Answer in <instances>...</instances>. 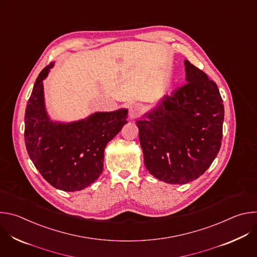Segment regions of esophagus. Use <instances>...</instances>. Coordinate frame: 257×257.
I'll return each instance as SVG.
<instances>
[{"instance_id": "34e87169", "label": "esophagus", "mask_w": 257, "mask_h": 257, "mask_svg": "<svg viewBox=\"0 0 257 257\" xmlns=\"http://www.w3.org/2000/svg\"><path fill=\"white\" fill-rule=\"evenodd\" d=\"M142 113V106L139 103H133L129 107V116L131 119L138 118Z\"/></svg>"}]
</instances>
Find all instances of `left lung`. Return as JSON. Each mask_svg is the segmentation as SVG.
Listing matches in <instances>:
<instances>
[{
  "label": "left lung",
  "mask_w": 257,
  "mask_h": 257,
  "mask_svg": "<svg viewBox=\"0 0 257 257\" xmlns=\"http://www.w3.org/2000/svg\"><path fill=\"white\" fill-rule=\"evenodd\" d=\"M186 84L136 121L144 165L169 184H186L199 178L221 149L224 104L216 84L184 61Z\"/></svg>",
  "instance_id": "8db88e82"
}]
</instances>
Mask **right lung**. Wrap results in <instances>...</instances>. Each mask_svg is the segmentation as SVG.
Returning a JSON list of instances; mask_svg holds the SVG:
<instances>
[{
    "mask_svg": "<svg viewBox=\"0 0 257 257\" xmlns=\"http://www.w3.org/2000/svg\"><path fill=\"white\" fill-rule=\"evenodd\" d=\"M55 63L36 79L25 109L24 139L35 168L52 186L79 191L98 179L103 170V152L128 122V109L96 112L74 122L54 121L48 114L44 80Z\"/></svg>",
    "mask_w": 257,
    "mask_h": 257,
    "instance_id": "1",
    "label": "right lung"
}]
</instances>
